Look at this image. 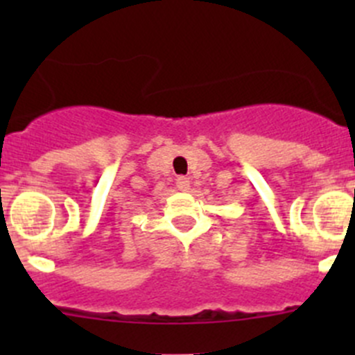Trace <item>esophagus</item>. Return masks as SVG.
<instances>
[{
    "label": "esophagus",
    "mask_w": 355,
    "mask_h": 355,
    "mask_svg": "<svg viewBox=\"0 0 355 355\" xmlns=\"http://www.w3.org/2000/svg\"><path fill=\"white\" fill-rule=\"evenodd\" d=\"M177 189L182 192H187L191 189V180L187 177H178L177 178Z\"/></svg>",
    "instance_id": "obj_1"
}]
</instances>
